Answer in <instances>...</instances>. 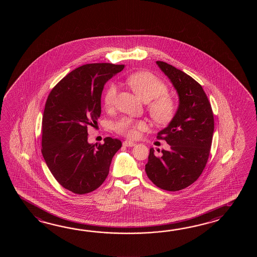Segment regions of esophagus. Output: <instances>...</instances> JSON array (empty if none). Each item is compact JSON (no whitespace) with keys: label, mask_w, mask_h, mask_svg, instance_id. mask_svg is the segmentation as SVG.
<instances>
[{"label":"esophagus","mask_w":257,"mask_h":257,"mask_svg":"<svg viewBox=\"0 0 257 257\" xmlns=\"http://www.w3.org/2000/svg\"><path fill=\"white\" fill-rule=\"evenodd\" d=\"M123 145H124L125 147H133V146L136 145V143H135V142H131V141H125V142H123Z\"/></svg>","instance_id":"obj_1"}]
</instances>
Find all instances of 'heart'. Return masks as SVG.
I'll return each mask as SVG.
<instances>
[{
  "label": "heart",
  "mask_w": 257,
  "mask_h": 257,
  "mask_svg": "<svg viewBox=\"0 0 257 257\" xmlns=\"http://www.w3.org/2000/svg\"><path fill=\"white\" fill-rule=\"evenodd\" d=\"M128 86L147 102V110L152 119L157 125H167L174 119L177 112L175 99L167 94L168 87L159 77L149 71H137L126 77ZM117 94V86L111 82L104 93V105L109 109L114 106ZM147 122L128 116L121 117L113 124L114 131L127 138H137L140 131L147 128Z\"/></svg>",
  "instance_id": "1"
}]
</instances>
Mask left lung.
<instances>
[{"mask_svg":"<svg viewBox=\"0 0 257 257\" xmlns=\"http://www.w3.org/2000/svg\"><path fill=\"white\" fill-rule=\"evenodd\" d=\"M156 63L176 89L179 106L174 119L157 135L171 149L163 150L158 157L152 148L145 172L159 188L178 191L197 181L207 164L213 136V112L197 81L166 62Z\"/></svg>","mask_w":257,"mask_h":257,"instance_id":"1","label":"left lung"}]
</instances>
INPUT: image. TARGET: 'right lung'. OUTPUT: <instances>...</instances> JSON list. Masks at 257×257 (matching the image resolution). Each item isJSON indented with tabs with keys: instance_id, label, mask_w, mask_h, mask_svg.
Listing matches in <instances>:
<instances>
[{
	"instance_id": "right-lung-1",
	"label": "right lung",
	"mask_w": 257,
	"mask_h": 257,
	"mask_svg": "<svg viewBox=\"0 0 257 257\" xmlns=\"http://www.w3.org/2000/svg\"><path fill=\"white\" fill-rule=\"evenodd\" d=\"M124 65L91 63L77 68L49 93L42 117V155L60 186L83 195L97 189L122 146L107 137L104 144L88 143V127L97 124L105 82Z\"/></svg>"
}]
</instances>
